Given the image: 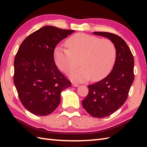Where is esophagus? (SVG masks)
Returning <instances> with one entry per match:
<instances>
[{"label":"esophagus","instance_id":"1","mask_svg":"<svg viewBox=\"0 0 147 147\" xmlns=\"http://www.w3.org/2000/svg\"><path fill=\"white\" fill-rule=\"evenodd\" d=\"M72 85H73V86H74V87H78L79 86V84H76V83H73V84H72Z\"/></svg>","mask_w":147,"mask_h":147}]
</instances>
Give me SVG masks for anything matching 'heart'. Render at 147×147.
<instances>
[{"mask_svg": "<svg viewBox=\"0 0 147 147\" xmlns=\"http://www.w3.org/2000/svg\"><path fill=\"white\" fill-rule=\"evenodd\" d=\"M65 45L67 49H55L54 60L58 68L66 74L74 70L80 61L82 67L70 74L74 80H100L109 73L115 63L116 48L109 39L78 33L70 37Z\"/></svg>", "mask_w": 147, "mask_h": 147, "instance_id": "heart-1", "label": "heart"}]
</instances>
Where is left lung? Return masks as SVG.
Segmentation results:
<instances>
[{
    "mask_svg": "<svg viewBox=\"0 0 147 147\" xmlns=\"http://www.w3.org/2000/svg\"><path fill=\"white\" fill-rule=\"evenodd\" d=\"M94 34L106 37L115 44L117 54L112 71L100 81L88 86L82 106L89 115L102 118L113 113L128 98L134 80V59L128 45L117 35L106 32Z\"/></svg>",
    "mask_w": 147,
    "mask_h": 147,
    "instance_id": "obj_1",
    "label": "left lung"
}]
</instances>
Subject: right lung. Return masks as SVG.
Segmentation results:
<instances>
[{
    "label": "right lung",
    "instance_id": "1",
    "mask_svg": "<svg viewBox=\"0 0 147 147\" xmlns=\"http://www.w3.org/2000/svg\"><path fill=\"white\" fill-rule=\"evenodd\" d=\"M74 30L45 26L22 42L14 59L13 82L19 98L36 115L53 113L61 101V92L71 87L54 63V51Z\"/></svg>",
    "mask_w": 147,
    "mask_h": 147
}]
</instances>
